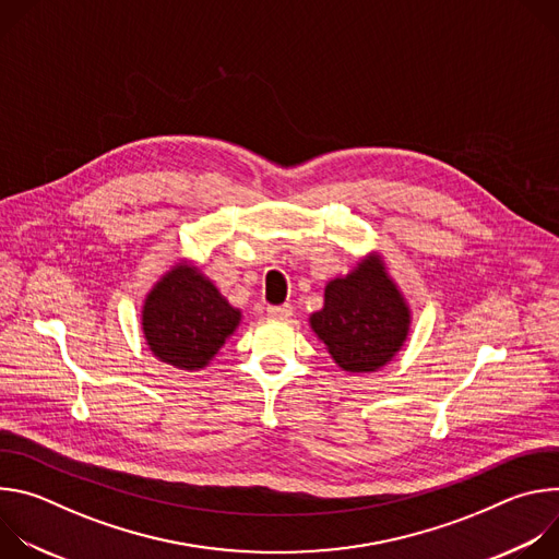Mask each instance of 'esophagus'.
I'll list each match as a JSON object with an SVG mask.
<instances>
[{
	"label": "esophagus",
	"instance_id": "obj_1",
	"mask_svg": "<svg viewBox=\"0 0 559 559\" xmlns=\"http://www.w3.org/2000/svg\"><path fill=\"white\" fill-rule=\"evenodd\" d=\"M294 313L292 305H270L267 307V316L276 318V321H287V318Z\"/></svg>",
	"mask_w": 559,
	"mask_h": 559
}]
</instances>
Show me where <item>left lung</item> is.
Returning <instances> with one entry per match:
<instances>
[{
	"label": "left lung",
	"instance_id": "left-lung-1",
	"mask_svg": "<svg viewBox=\"0 0 559 559\" xmlns=\"http://www.w3.org/2000/svg\"><path fill=\"white\" fill-rule=\"evenodd\" d=\"M311 330L345 371H376L403 347L409 309L371 257L325 287V307L311 313Z\"/></svg>",
	"mask_w": 559,
	"mask_h": 559
}]
</instances>
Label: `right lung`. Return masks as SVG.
<instances>
[{"instance_id":"obj_1","label":"right lung","mask_w":559,"mask_h":559,"mask_svg":"<svg viewBox=\"0 0 559 559\" xmlns=\"http://www.w3.org/2000/svg\"><path fill=\"white\" fill-rule=\"evenodd\" d=\"M241 321L218 289L190 265H177L143 305V334L156 358L179 369H201Z\"/></svg>"}]
</instances>
